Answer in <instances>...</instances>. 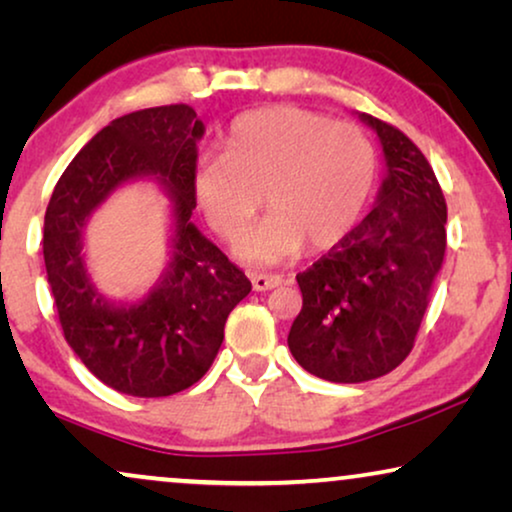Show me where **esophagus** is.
<instances>
[{"instance_id":"obj_1","label":"esophagus","mask_w":512,"mask_h":512,"mask_svg":"<svg viewBox=\"0 0 512 512\" xmlns=\"http://www.w3.org/2000/svg\"><path fill=\"white\" fill-rule=\"evenodd\" d=\"M279 284H282V277L279 275H251V286H254V291H270L277 289Z\"/></svg>"}]
</instances>
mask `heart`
I'll use <instances>...</instances> for the list:
<instances>
[{"mask_svg":"<svg viewBox=\"0 0 512 512\" xmlns=\"http://www.w3.org/2000/svg\"><path fill=\"white\" fill-rule=\"evenodd\" d=\"M375 184V151L349 123L298 107H263L235 118L223 156L195 167L193 195L209 228L240 242L265 205L272 214L237 249L268 265L328 251L359 223Z\"/></svg>","mask_w":512,"mask_h":512,"instance_id":"obj_1","label":"heart"}]
</instances>
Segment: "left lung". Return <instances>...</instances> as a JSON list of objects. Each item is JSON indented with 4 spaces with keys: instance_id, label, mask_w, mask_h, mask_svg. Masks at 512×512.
Instances as JSON below:
<instances>
[{
    "instance_id": "1",
    "label": "left lung",
    "mask_w": 512,
    "mask_h": 512,
    "mask_svg": "<svg viewBox=\"0 0 512 512\" xmlns=\"http://www.w3.org/2000/svg\"><path fill=\"white\" fill-rule=\"evenodd\" d=\"M384 153L373 212L296 277L303 310L289 349L307 373L356 384L394 370L415 345L445 256L447 207L424 153L394 125L359 114Z\"/></svg>"
}]
</instances>
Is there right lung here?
Listing matches in <instances>:
<instances>
[{
  "mask_svg": "<svg viewBox=\"0 0 512 512\" xmlns=\"http://www.w3.org/2000/svg\"><path fill=\"white\" fill-rule=\"evenodd\" d=\"M202 135L188 104L132 111L76 153L48 202L44 263L62 333L83 366L121 394L160 398L198 382L219 354L228 314L251 291L191 221ZM135 180H153L171 202V261L142 299L116 301L89 275L85 226Z\"/></svg>",
  "mask_w": 512,
  "mask_h": 512,
  "instance_id": "add662e5",
  "label": "right lung"
}]
</instances>
